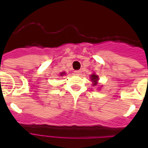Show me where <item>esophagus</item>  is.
Instances as JSON below:
<instances>
[{
	"label": "esophagus",
	"instance_id": "esophagus-1",
	"mask_svg": "<svg viewBox=\"0 0 148 148\" xmlns=\"http://www.w3.org/2000/svg\"><path fill=\"white\" fill-rule=\"evenodd\" d=\"M81 74V71H74V74H76V75H80Z\"/></svg>",
	"mask_w": 148,
	"mask_h": 148
}]
</instances>
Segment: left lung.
Instances as JSON below:
<instances>
[{
    "instance_id": "1",
    "label": "left lung",
    "mask_w": 148,
    "mask_h": 148,
    "mask_svg": "<svg viewBox=\"0 0 148 148\" xmlns=\"http://www.w3.org/2000/svg\"><path fill=\"white\" fill-rule=\"evenodd\" d=\"M98 76L97 75H96L95 74H92L91 75H90V80H91V81L93 82V85L94 86H96L97 84V81H98Z\"/></svg>"
}]
</instances>
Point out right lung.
Listing matches in <instances>:
<instances>
[{"label":"right lung","instance_id":"1","mask_svg":"<svg viewBox=\"0 0 148 148\" xmlns=\"http://www.w3.org/2000/svg\"><path fill=\"white\" fill-rule=\"evenodd\" d=\"M65 73H64V72H62V73H60V76H63V75H64Z\"/></svg>","mask_w":148,"mask_h":148}]
</instances>
